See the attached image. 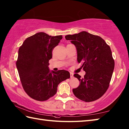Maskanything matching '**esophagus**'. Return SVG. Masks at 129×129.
<instances>
[{"mask_svg": "<svg viewBox=\"0 0 129 129\" xmlns=\"http://www.w3.org/2000/svg\"><path fill=\"white\" fill-rule=\"evenodd\" d=\"M70 78H73V76H74L73 73H70Z\"/></svg>", "mask_w": 129, "mask_h": 129, "instance_id": "34e87169", "label": "esophagus"}]
</instances>
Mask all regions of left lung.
Segmentation results:
<instances>
[{"instance_id":"left-lung-1","label":"left lung","mask_w":129,"mask_h":129,"mask_svg":"<svg viewBox=\"0 0 129 129\" xmlns=\"http://www.w3.org/2000/svg\"><path fill=\"white\" fill-rule=\"evenodd\" d=\"M65 38L75 46L78 61L86 72L83 78L74 75L80 81L79 86L73 89L74 94L85 102L98 99L108 90L114 69L110 46L100 37L84 31Z\"/></svg>"}]
</instances>
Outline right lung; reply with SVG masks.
I'll return each instance as SVG.
<instances>
[{
    "mask_svg": "<svg viewBox=\"0 0 129 129\" xmlns=\"http://www.w3.org/2000/svg\"><path fill=\"white\" fill-rule=\"evenodd\" d=\"M62 38L38 33L26 38L19 49L16 65L19 77L24 91L34 100L43 101L53 96L58 85L70 77L68 71H50L48 67L53 49Z\"/></svg>",
    "mask_w": 129,
    "mask_h": 129,
    "instance_id": "add662e5",
    "label": "right lung"
}]
</instances>
